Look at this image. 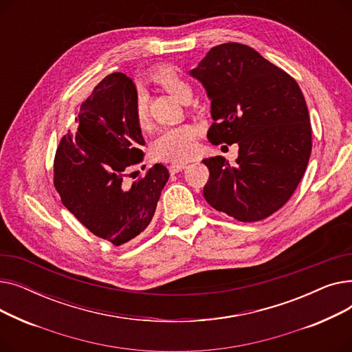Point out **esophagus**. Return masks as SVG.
<instances>
[{
	"label": "esophagus",
	"mask_w": 352,
	"mask_h": 352,
	"mask_svg": "<svg viewBox=\"0 0 352 352\" xmlns=\"http://www.w3.org/2000/svg\"><path fill=\"white\" fill-rule=\"evenodd\" d=\"M186 166H187V164H184V162H173L168 166V170H170L171 174H177V173H179V171H182L184 168H186Z\"/></svg>",
	"instance_id": "1"
}]
</instances>
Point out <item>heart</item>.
<instances>
[{
	"label": "heart",
	"instance_id": "heart-1",
	"mask_svg": "<svg viewBox=\"0 0 352 352\" xmlns=\"http://www.w3.org/2000/svg\"><path fill=\"white\" fill-rule=\"evenodd\" d=\"M155 81L162 85L177 100L184 101L191 96V88L186 80H182L173 69H160L154 76ZM134 118L140 128L145 129L150 125L148 101L142 91H138L134 104ZM197 153V129L192 125L182 124L166 126L151 142V155L160 161H187Z\"/></svg>",
	"mask_w": 352,
	"mask_h": 352
}]
</instances>
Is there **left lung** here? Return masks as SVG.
<instances>
[{
    "label": "left lung",
    "mask_w": 352,
    "mask_h": 352,
    "mask_svg": "<svg viewBox=\"0 0 352 352\" xmlns=\"http://www.w3.org/2000/svg\"><path fill=\"white\" fill-rule=\"evenodd\" d=\"M190 76L211 100L212 144L236 142L238 158L202 160L204 198L243 223L261 221L291 198L311 155V124L302 91L254 48L227 43L208 51Z\"/></svg>",
    "instance_id": "8db88e82"
}]
</instances>
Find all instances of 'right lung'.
Returning a JSON list of instances; mask_svg holds the SVG:
<instances>
[{"label": "right lung", "instance_id": "obj_1", "mask_svg": "<svg viewBox=\"0 0 352 352\" xmlns=\"http://www.w3.org/2000/svg\"><path fill=\"white\" fill-rule=\"evenodd\" d=\"M137 88L122 72L107 76L81 104L54 160V186L64 207L92 234L116 247L140 235L154 217L170 178L161 164L131 186L126 168L142 161L145 145L134 118Z\"/></svg>", "mask_w": 352, "mask_h": 352}]
</instances>
